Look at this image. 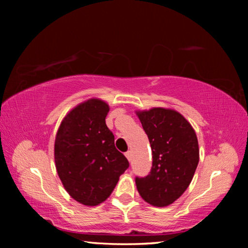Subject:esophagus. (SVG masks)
Masks as SVG:
<instances>
[{"mask_svg":"<svg viewBox=\"0 0 248 248\" xmlns=\"http://www.w3.org/2000/svg\"><path fill=\"white\" fill-rule=\"evenodd\" d=\"M125 157H127L128 158V161L130 162V161H131V157H132V153H131V151H128V152H125Z\"/></svg>","mask_w":248,"mask_h":248,"instance_id":"obj_1","label":"esophagus"}]
</instances>
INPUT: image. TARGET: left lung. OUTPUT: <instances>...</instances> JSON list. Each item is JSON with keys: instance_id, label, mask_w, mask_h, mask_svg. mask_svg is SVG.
<instances>
[{"instance_id": "left-lung-1", "label": "left lung", "mask_w": 248, "mask_h": 248, "mask_svg": "<svg viewBox=\"0 0 248 248\" xmlns=\"http://www.w3.org/2000/svg\"><path fill=\"white\" fill-rule=\"evenodd\" d=\"M152 149V169L136 177L142 199L166 207L182 196L191 183L199 162V146L191 124L173 109L137 111Z\"/></svg>"}]
</instances>
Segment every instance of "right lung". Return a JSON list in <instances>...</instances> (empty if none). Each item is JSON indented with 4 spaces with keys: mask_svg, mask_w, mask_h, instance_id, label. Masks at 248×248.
Masks as SVG:
<instances>
[{
    "mask_svg": "<svg viewBox=\"0 0 248 248\" xmlns=\"http://www.w3.org/2000/svg\"><path fill=\"white\" fill-rule=\"evenodd\" d=\"M108 111L97 98L78 105L62 120L54 141L59 177L69 195L85 205L106 200L129 167L106 125Z\"/></svg>",
    "mask_w": 248,
    "mask_h": 248,
    "instance_id": "right-lung-1",
    "label": "right lung"
}]
</instances>
